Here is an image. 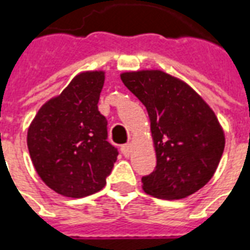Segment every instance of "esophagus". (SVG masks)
<instances>
[{"label": "esophagus", "mask_w": 250, "mask_h": 250, "mask_svg": "<svg viewBox=\"0 0 250 250\" xmlns=\"http://www.w3.org/2000/svg\"><path fill=\"white\" fill-rule=\"evenodd\" d=\"M122 152L125 156H130L131 152H132V146L130 143L125 144V146H122Z\"/></svg>", "instance_id": "34e87169"}]
</instances>
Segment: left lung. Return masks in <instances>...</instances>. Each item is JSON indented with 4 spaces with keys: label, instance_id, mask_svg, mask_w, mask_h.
I'll list each match as a JSON object with an SVG mask.
<instances>
[{
    "label": "left lung",
    "instance_id": "8db88e82",
    "mask_svg": "<svg viewBox=\"0 0 250 250\" xmlns=\"http://www.w3.org/2000/svg\"><path fill=\"white\" fill-rule=\"evenodd\" d=\"M148 112L155 171L142 179L146 193L184 199L209 182L225 147V135L207 102L184 81L162 70L120 74Z\"/></svg>",
    "mask_w": 250,
    "mask_h": 250
}]
</instances>
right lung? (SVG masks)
Returning <instances> with one entry per match:
<instances>
[{
	"instance_id": "obj_1",
	"label": "right lung",
	"mask_w": 250,
	"mask_h": 250,
	"mask_svg": "<svg viewBox=\"0 0 250 250\" xmlns=\"http://www.w3.org/2000/svg\"><path fill=\"white\" fill-rule=\"evenodd\" d=\"M104 71H83L41 107L27 130L38 176L53 191L84 197L106 186L118 151L107 142V119L98 110Z\"/></svg>"
}]
</instances>
